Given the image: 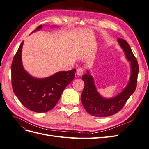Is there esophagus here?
I'll return each instance as SVG.
<instances>
[{
  "mask_svg": "<svg viewBox=\"0 0 149 149\" xmlns=\"http://www.w3.org/2000/svg\"><path fill=\"white\" fill-rule=\"evenodd\" d=\"M83 73V69L81 68H79L77 69L76 70V74L78 76H81Z\"/></svg>",
  "mask_w": 149,
  "mask_h": 149,
  "instance_id": "obj_1",
  "label": "esophagus"
}]
</instances>
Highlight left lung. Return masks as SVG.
<instances>
[{
    "instance_id": "obj_1",
    "label": "left lung",
    "mask_w": 149,
    "mask_h": 149,
    "mask_svg": "<svg viewBox=\"0 0 149 149\" xmlns=\"http://www.w3.org/2000/svg\"><path fill=\"white\" fill-rule=\"evenodd\" d=\"M118 42L123 49L125 58L130 62V73L129 82L118 95L111 98H105L98 93L93 76L88 70L86 74L82 76L84 88L81 94V101L86 111L92 116L107 117L117 113L123 107L136 90L139 73L137 59L127 42L122 38H118Z\"/></svg>"
}]
</instances>
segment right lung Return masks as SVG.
<instances>
[{
    "label": "right lung",
    "mask_w": 149,
    "mask_h": 149,
    "mask_svg": "<svg viewBox=\"0 0 149 149\" xmlns=\"http://www.w3.org/2000/svg\"><path fill=\"white\" fill-rule=\"evenodd\" d=\"M42 25L33 31H39ZM22 42L13 57L12 64L13 91L20 102L29 110L46 112L55 106L65 88L75 77L76 69L58 71L47 78H37L30 75L22 65Z\"/></svg>",
    "instance_id": "1"
}]
</instances>
